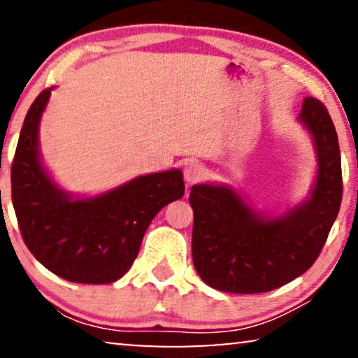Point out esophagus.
<instances>
[{
    "mask_svg": "<svg viewBox=\"0 0 358 358\" xmlns=\"http://www.w3.org/2000/svg\"><path fill=\"white\" fill-rule=\"evenodd\" d=\"M203 176H205L203 166L199 164V163H195V161H192V163H189L184 168V179H185V182H187L189 185H192L195 182H199V180H202Z\"/></svg>",
    "mask_w": 358,
    "mask_h": 358,
    "instance_id": "esophagus-1",
    "label": "esophagus"
}]
</instances>
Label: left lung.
<instances>
[{
    "label": "left lung",
    "mask_w": 358,
    "mask_h": 358,
    "mask_svg": "<svg viewBox=\"0 0 358 358\" xmlns=\"http://www.w3.org/2000/svg\"><path fill=\"white\" fill-rule=\"evenodd\" d=\"M298 122L313 140L310 197L285 212H259L227 184H195L192 259L200 278L227 293H264L292 282L320 256L342 200L339 140L322 102L305 97Z\"/></svg>",
    "instance_id": "1"
}]
</instances>
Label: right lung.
<instances>
[{
    "mask_svg": "<svg viewBox=\"0 0 358 358\" xmlns=\"http://www.w3.org/2000/svg\"><path fill=\"white\" fill-rule=\"evenodd\" d=\"M53 87L32 102L11 168L13 205L22 239L43 267L75 283H112L138 256L158 212L184 195L180 169L145 174L107 192L80 197L42 163L38 127Z\"/></svg>",
    "mask_w": 358,
    "mask_h": 358,
    "instance_id": "1",
    "label": "right lung"
}]
</instances>
